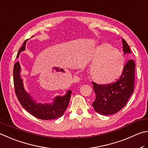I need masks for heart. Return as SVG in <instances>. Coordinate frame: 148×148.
Returning <instances> with one entry per match:
<instances>
[{"label":"heart","mask_w":148,"mask_h":148,"mask_svg":"<svg viewBox=\"0 0 148 148\" xmlns=\"http://www.w3.org/2000/svg\"><path fill=\"white\" fill-rule=\"evenodd\" d=\"M90 68L92 78L100 83H109L121 75L125 67V59L117 49L108 44L97 47L92 56Z\"/></svg>","instance_id":"b5f03b06"}]
</instances>
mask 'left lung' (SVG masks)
<instances>
[{
  "label": "left lung",
  "instance_id": "8db88e82",
  "mask_svg": "<svg viewBox=\"0 0 148 148\" xmlns=\"http://www.w3.org/2000/svg\"><path fill=\"white\" fill-rule=\"evenodd\" d=\"M124 54L131 53L130 48L122 38ZM135 64L130 59L127 62L120 79L117 81L107 84H99L92 82L93 88L96 95L92 103L94 110L100 114L112 115L125 107L134 92Z\"/></svg>",
  "mask_w": 148,
  "mask_h": 148
}]
</instances>
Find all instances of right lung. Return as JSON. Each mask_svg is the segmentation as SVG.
I'll list each match as a JSON object with an SVG mask.
<instances>
[{"mask_svg":"<svg viewBox=\"0 0 148 148\" xmlns=\"http://www.w3.org/2000/svg\"><path fill=\"white\" fill-rule=\"evenodd\" d=\"M27 41V40L25 41L23 46L19 49L17 57L19 56L21 52L25 49ZM20 71L21 66L19 62H17L15 63L14 67V84L15 94L22 107L34 117L43 120H53L63 116L68 107L72 92L71 90H68L64 96H56L52 103H37L25 91Z\"/></svg>","mask_w":148,"mask_h":148,"instance_id":"add662e5","label":"right lung"}]
</instances>
